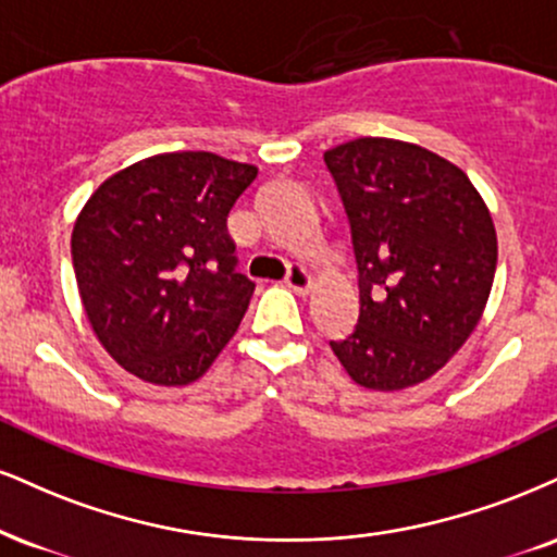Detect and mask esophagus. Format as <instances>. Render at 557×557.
<instances>
[{
    "instance_id": "obj_1",
    "label": "esophagus",
    "mask_w": 557,
    "mask_h": 557,
    "mask_svg": "<svg viewBox=\"0 0 557 557\" xmlns=\"http://www.w3.org/2000/svg\"><path fill=\"white\" fill-rule=\"evenodd\" d=\"M285 285L290 287V290H296L298 296H306V293L311 290V287H313V277H311V272L306 270V267H300V264H293L290 270H287Z\"/></svg>"
}]
</instances>
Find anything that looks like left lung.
<instances>
[{
    "label": "left lung",
    "instance_id": "obj_1",
    "mask_svg": "<svg viewBox=\"0 0 557 557\" xmlns=\"http://www.w3.org/2000/svg\"><path fill=\"white\" fill-rule=\"evenodd\" d=\"M358 261L360 319L330 343L355 384L401 392L438 373L485 311L498 236L459 165L414 143L358 137L324 152Z\"/></svg>",
    "mask_w": 557,
    "mask_h": 557
}]
</instances>
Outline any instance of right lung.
<instances>
[{
    "label": "right lung",
    "instance_id": "obj_1",
    "mask_svg": "<svg viewBox=\"0 0 557 557\" xmlns=\"http://www.w3.org/2000/svg\"><path fill=\"white\" fill-rule=\"evenodd\" d=\"M257 173L214 152H160L106 178L79 210V298L126 373L156 386L194 384L231 343L253 283L233 270L227 214Z\"/></svg>",
    "mask_w": 557,
    "mask_h": 557
}]
</instances>
